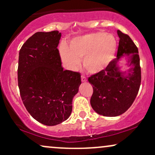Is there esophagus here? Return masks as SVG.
I'll list each match as a JSON object with an SVG mask.
<instances>
[{
	"mask_svg": "<svg viewBox=\"0 0 155 155\" xmlns=\"http://www.w3.org/2000/svg\"><path fill=\"white\" fill-rule=\"evenodd\" d=\"M81 81H82V82H85V81H87V78L85 77L84 76L81 75Z\"/></svg>",
	"mask_w": 155,
	"mask_h": 155,
	"instance_id": "1",
	"label": "esophagus"
}]
</instances>
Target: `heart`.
Listing matches in <instances>:
<instances>
[{
  "label": "heart",
  "instance_id": "heart-1",
  "mask_svg": "<svg viewBox=\"0 0 155 155\" xmlns=\"http://www.w3.org/2000/svg\"><path fill=\"white\" fill-rule=\"evenodd\" d=\"M117 41L111 34L102 32L93 33L73 38L69 47L62 45L60 55L68 68L76 70L80 60L90 74H97L108 66L117 51Z\"/></svg>",
  "mask_w": 155,
  "mask_h": 155
}]
</instances>
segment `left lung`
Returning a JSON list of instances; mask_svg holds the SVG:
<instances>
[{"instance_id": "left-lung-1", "label": "left lung", "mask_w": 155, "mask_h": 155, "mask_svg": "<svg viewBox=\"0 0 155 155\" xmlns=\"http://www.w3.org/2000/svg\"><path fill=\"white\" fill-rule=\"evenodd\" d=\"M117 32L120 38L117 58L103 71L88 78L93 88L92 108L105 117H117L127 111L136 99L141 80L138 48L128 35ZM124 56L131 66L127 72H122L117 64Z\"/></svg>"}]
</instances>
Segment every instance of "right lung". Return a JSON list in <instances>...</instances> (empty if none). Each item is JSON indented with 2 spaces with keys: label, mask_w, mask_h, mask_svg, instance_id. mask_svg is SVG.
Here are the masks:
<instances>
[{
  "label": "right lung",
  "mask_w": 155,
  "mask_h": 155,
  "mask_svg": "<svg viewBox=\"0 0 155 155\" xmlns=\"http://www.w3.org/2000/svg\"><path fill=\"white\" fill-rule=\"evenodd\" d=\"M61 33L37 32L19 53L17 75L21 98L35 120L54 126L66 120L79 91L81 74L63 70L58 46Z\"/></svg>",
  "instance_id": "add662e5"
}]
</instances>
